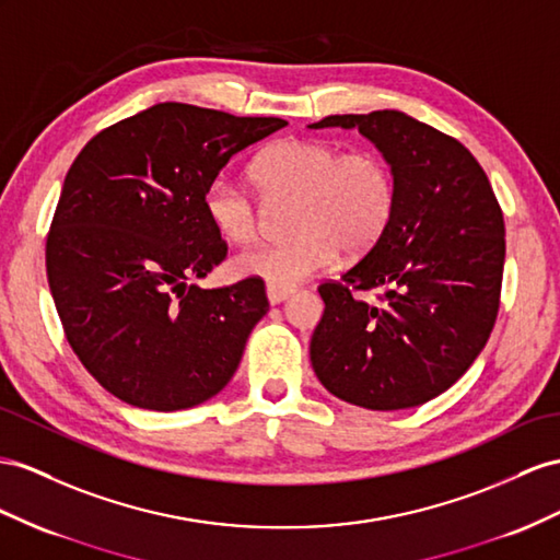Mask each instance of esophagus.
I'll return each instance as SVG.
<instances>
[{"label": "esophagus", "instance_id": "1", "mask_svg": "<svg viewBox=\"0 0 560 560\" xmlns=\"http://www.w3.org/2000/svg\"><path fill=\"white\" fill-rule=\"evenodd\" d=\"M293 293V289L291 285H267V298H269V303L271 305H277V303H283L285 298H289Z\"/></svg>", "mask_w": 560, "mask_h": 560}]
</instances>
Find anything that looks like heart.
Masks as SVG:
<instances>
[{"instance_id": "obj_1", "label": "heart", "mask_w": 560, "mask_h": 560, "mask_svg": "<svg viewBox=\"0 0 560 560\" xmlns=\"http://www.w3.org/2000/svg\"><path fill=\"white\" fill-rule=\"evenodd\" d=\"M250 177L265 206H289L293 236L265 243L234 257L238 277L267 285H295L331 265L338 250L364 255L388 229L397 184L383 155L369 149L342 151L326 139H279L255 158ZM210 224L222 238L250 243L262 234L265 212L257 200L224 177L203 196Z\"/></svg>"}]
</instances>
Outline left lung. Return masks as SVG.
<instances>
[{
  "label": "left lung",
  "instance_id": "1",
  "mask_svg": "<svg viewBox=\"0 0 560 560\" xmlns=\"http://www.w3.org/2000/svg\"><path fill=\"white\" fill-rule=\"evenodd\" d=\"M310 127H357L397 184L376 246L338 281L319 283L326 307L310 342L312 369L350 405L419 407L462 378L492 334L506 257L501 206L462 141L405 113L328 116Z\"/></svg>",
  "mask_w": 560,
  "mask_h": 560
}]
</instances>
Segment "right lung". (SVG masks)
<instances>
[{
  "mask_svg": "<svg viewBox=\"0 0 560 560\" xmlns=\"http://www.w3.org/2000/svg\"><path fill=\"white\" fill-rule=\"evenodd\" d=\"M289 122L155 104L92 137L47 234L68 346L122 402L177 411L232 381L269 300L265 281L198 289L226 257L203 196L229 158Z\"/></svg>",
  "mask_w": 560,
  "mask_h": 560,
  "instance_id": "1",
  "label": "right lung"
}]
</instances>
